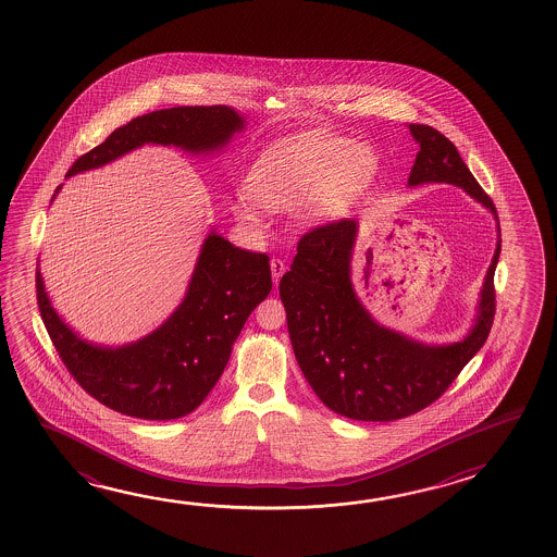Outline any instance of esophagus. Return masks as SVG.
<instances>
[{
  "label": "esophagus",
  "instance_id": "1",
  "mask_svg": "<svg viewBox=\"0 0 557 557\" xmlns=\"http://www.w3.org/2000/svg\"><path fill=\"white\" fill-rule=\"evenodd\" d=\"M270 268H272V280H274L275 285H277L280 280H282V275L285 274V264H283L282 260L274 258V260L270 262Z\"/></svg>",
  "mask_w": 557,
  "mask_h": 557
}]
</instances>
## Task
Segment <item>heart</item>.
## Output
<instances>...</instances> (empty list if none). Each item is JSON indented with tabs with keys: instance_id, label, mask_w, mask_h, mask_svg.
Returning a JSON list of instances; mask_svg holds the SVG:
<instances>
[{
	"instance_id": "1",
	"label": "heart",
	"mask_w": 557,
	"mask_h": 557,
	"mask_svg": "<svg viewBox=\"0 0 557 557\" xmlns=\"http://www.w3.org/2000/svg\"><path fill=\"white\" fill-rule=\"evenodd\" d=\"M376 156L371 147L344 137L297 134L264 149L248 174V191L231 201L238 221L258 223L262 208L301 210L302 220H336L371 184Z\"/></svg>"
}]
</instances>
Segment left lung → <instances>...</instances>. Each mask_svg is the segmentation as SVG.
Instances as JSON below:
<instances>
[{
	"label": "left lung",
	"mask_w": 557,
	"mask_h": 557,
	"mask_svg": "<svg viewBox=\"0 0 557 557\" xmlns=\"http://www.w3.org/2000/svg\"><path fill=\"white\" fill-rule=\"evenodd\" d=\"M408 128L420 146L408 186L462 188L497 221V243L466 336L425 344L381 324L359 299L354 285L359 221L314 228L299 240L292 270L280 282L293 351L322 404L349 420H400L437 400L482 349L495 314L493 274L502 255L495 206L453 141L425 124Z\"/></svg>",
	"instance_id": "left-lung-1"
}]
</instances>
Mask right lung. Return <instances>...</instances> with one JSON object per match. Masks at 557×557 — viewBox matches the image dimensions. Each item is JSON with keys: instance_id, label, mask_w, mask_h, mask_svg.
Here are the masks:
<instances>
[{"instance_id": "obj_1", "label": "right lung", "mask_w": 557, "mask_h": 557, "mask_svg": "<svg viewBox=\"0 0 557 557\" xmlns=\"http://www.w3.org/2000/svg\"><path fill=\"white\" fill-rule=\"evenodd\" d=\"M245 128V116L225 104L156 110L114 129L101 146L79 157L65 178L101 169L144 146L221 156ZM268 262V256L237 248L211 227L181 305L153 332L122 346L89 342L62 319L46 292L40 262L38 309L67 371L95 400L139 420H176L206 400L250 312L272 292Z\"/></svg>"}]
</instances>
